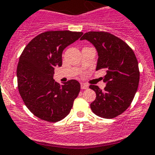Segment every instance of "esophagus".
<instances>
[{"instance_id": "esophagus-1", "label": "esophagus", "mask_w": 155, "mask_h": 155, "mask_svg": "<svg viewBox=\"0 0 155 155\" xmlns=\"http://www.w3.org/2000/svg\"><path fill=\"white\" fill-rule=\"evenodd\" d=\"M81 88L83 89V90H84V89H87L88 88V84H86V83L82 82L81 83Z\"/></svg>"}]
</instances>
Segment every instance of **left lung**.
I'll use <instances>...</instances> for the list:
<instances>
[{"label":"left lung","instance_id":"left-lung-1","mask_svg":"<svg viewBox=\"0 0 155 155\" xmlns=\"http://www.w3.org/2000/svg\"><path fill=\"white\" fill-rule=\"evenodd\" d=\"M84 39L95 47L98 53L96 70L106 71L103 91L97 85L89 86L97 94L91 108L102 118H114L130 106L134 97L140 81L138 61L131 48L112 34L88 32L80 40Z\"/></svg>","mask_w":155,"mask_h":155}]
</instances>
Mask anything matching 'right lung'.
<instances>
[{"mask_svg": "<svg viewBox=\"0 0 155 155\" xmlns=\"http://www.w3.org/2000/svg\"><path fill=\"white\" fill-rule=\"evenodd\" d=\"M82 32L48 31L35 37L23 50L17 67L18 87L27 108L48 122L68 116L79 95L80 84L71 79L60 84L53 79L56 67L62 65V52Z\"/></svg>", "mask_w": 155, "mask_h": 155, "instance_id": "1", "label": "right lung"}]
</instances>
